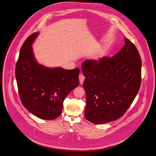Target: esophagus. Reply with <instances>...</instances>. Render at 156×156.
Here are the masks:
<instances>
[{
    "mask_svg": "<svg viewBox=\"0 0 156 156\" xmlns=\"http://www.w3.org/2000/svg\"><path fill=\"white\" fill-rule=\"evenodd\" d=\"M79 79H80V84H83V82H84V80H85V76H84L83 74H80L79 75Z\"/></svg>",
    "mask_w": 156,
    "mask_h": 156,
    "instance_id": "34e87169",
    "label": "esophagus"
}]
</instances>
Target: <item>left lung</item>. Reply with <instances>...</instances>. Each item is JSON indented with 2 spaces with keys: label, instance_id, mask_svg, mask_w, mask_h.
Returning <instances> with one entry per match:
<instances>
[{
  "label": "left lung",
  "instance_id": "1",
  "mask_svg": "<svg viewBox=\"0 0 156 156\" xmlns=\"http://www.w3.org/2000/svg\"><path fill=\"white\" fill-rule=\"evenodd\" d=\"M125 43L113 57L86 60L82 64L85 76V117L93 123L103 124L120 118L139 91L141 57L129 40L125 38Z\"/></svg>",
  "mask_w": 156,
  "mask_h": 156
}]
</instances>
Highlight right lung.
I'll list each match as a JSON object with an SVG mask.
<instances>
[{"instance_id": "1", "label": "right lung", "mask_w": 156, "mask_h": 156, "mask_svg": "<svg viewBox=\"0 0 156 156\" xmlns=\"http://www.w3.org/2000/svg\"><path fill=\"white\" fill-rule=\"evenodd\" d=\"M38 32L29 36L20 49L15 67L19 95L24 107L37 117L53 120L62 113L63 103L79 84V68H48L36 62L32 44Z\"/></svg>"}]
</instances>
